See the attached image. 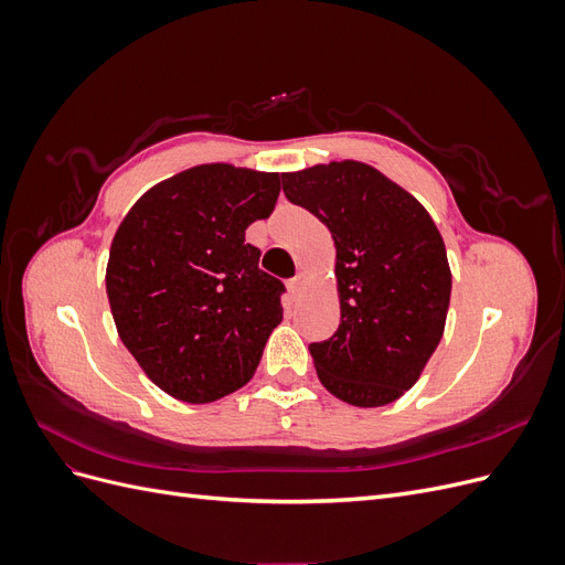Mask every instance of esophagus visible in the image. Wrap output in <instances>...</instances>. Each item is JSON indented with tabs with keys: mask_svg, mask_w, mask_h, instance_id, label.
<instances>
[{
	"mask_svg": "<svg viewBox=\"0 0 565 565\" xmlns=\"http://www.w3.org/2000/svg\"><path fill=\"white\" fill-rule=\"evenodd\" d=\"M303 287H306V276L303 273H297V276L287 282V289H289V295H292L295 299H299L301 297V292H303Z\"/></svg>",
	"mask_w": 565,
	"mask_h": 565,
	"instance_id": "esophagus-1",
	"label": "esophagus"
}]
</instances>
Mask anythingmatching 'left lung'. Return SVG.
<instances>
[{"label":"left lung","mask_w":565,"mask_h":565,"mask_svg":"<svg viewBox=\"0 0 565 565\" xmlns=\"http://www.w3.org/2000/svg\"><path fill=\"white\" fill-rule=\"evenodd\" d=\"M289 202L334 241L341 320L311 344L320 384L355 407H382L413 388L446 330L452 273L422 202L358 160L282 174Z\"/></svg>","instance_id":"left-lung-1"}]
</instances>
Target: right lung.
<instances>
[{
	"mask_svg": "<svg viewBox=\"0 0 565 565\" xmlns=\"http://www.w3.org/2000/svg\"><path fill=\"white\" fill-rule=\"evenodd\" d=\"M278 193V172L198 164L152 185L119 224L106 268L115 328L172 398L212 403L254 377L285 287L245 231Z\"/></svg>",
	"mask_w": 565,
	"mask_h": 565,
	"instance_id": "1",
	"label": "right lung"
}]
</instances>
